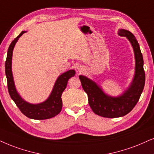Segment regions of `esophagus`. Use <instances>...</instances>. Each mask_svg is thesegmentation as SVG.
<instances>
[{
    "label": "esophagus",
    "mask_w": 154,
    "mask_h": 154,
    "mask_svg": "<svg viewBox=\"0 0 154 154\" xmlns=\"http://www.w3.org/2000/svg\"><path fill=\"white\" fill-rule=\"evenodd\" d=\"M77 70H78L79 72H82L84 70V67L81 65L78 66V67H77Z\"/></svg>",
    "instance_id": "34e87169"
}]
</instances>
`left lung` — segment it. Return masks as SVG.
Wrapping results in <instances>:
<instances>
[{"label": "left lung", "mask_w": 154, "mask_h": 154, "mask_svg": "<svg viewBox=\"0 0 154 154\" xmlns=\"http://www.w3.org/2000/svg\"><path fill=\"white\" fill-rule=\"evenodd\" d=\"M118 35L129 40L134 52L135 72L129 87L119 96L112 97L106 94L94 81L86 76H79L91 109L94 114L106 118L121 117L131 112L139 102L145 85L143 56L137 39L130 31L124 29H119Z\"/></svg>", "instance_id": "1"}]
</instances>
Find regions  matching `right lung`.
I'll list each match as a JSON object with an SVG mask.
<instances>
[{
  "mask_svg": "<svg viewBox=\"0 0 154 154\" xmlns=\"http://www.w3.org/2000/svg\"><path fill=\"white\" fill-rule=\"evenodd\" d=\"M22 31L17 38L13 40L8 50L7 58L5 61V75L8 82V89L11 99L14 101L19 109L24 115L32 119H48L54 117L61 112L63 106L62 94L67 87V82L69 78L74 77L75 71L70 69L60 75L54 83L53 88L50 96L45 101L39 104H31L23 100L17 92L15 87L12 72V57L13 51L16 42L25 32Z\"/></svg>",
  "mask_w": 154,
  "mask_h": 154,
  "instance_id": "add662e5",
  "label": "right lung"
}]
</instances>
